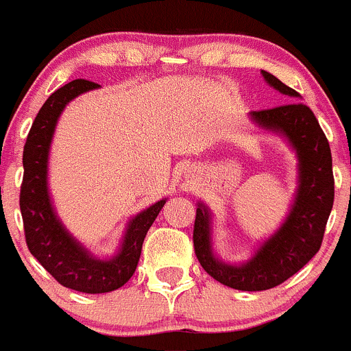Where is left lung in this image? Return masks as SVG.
<instances>
[{
	"label": "left lung",
	"instance_id": "1",
	"mask_svg": "<svg viewBox=\"0 0 351 351\" xmlns=\"http://www.w3.org/2000/svg\"><path fill=\"white\" fill-rule=\"evenodd\" d=\"M263 76L278 92L293 99L283 106L251 112L259 126L283 133L297 150L300 186L292 211L283 227L242 266L223 265L211 254L210 213L203 204L196 210L193 230L194 252L204 271L221 285L244 292L275 289L314 258L321 249L335 201L331 148L314 112L295 100L300 95L271 73L263 71Z\"/></svg>",
	"mask_w": 351,
	"mask_h": 351
}]
</instances>
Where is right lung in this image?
Listing matches in <instances>:
<instances>
[{"instance_id":"1","label":"right lung","mask_w":351,"mask_h":351,"mask_svg":"<svg viewBox=\"0 0 351 351\" xmlns=\"http://www.w3.org/2000/svg\"><path fill=\"white\" fill-rule=\"evenodd\" d=\"M97 86L88 80H73L44 102L23 147V179L20 186V211L27 247L58 283L82 293L112 292L133 276L145 235L165 204V199L158 201L130 221L121 251L109 261L92 258L59 223L51 206L46 180L54 126L69 100Z\"/></svg>"}]
</instances>
